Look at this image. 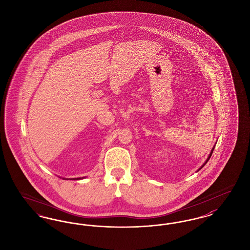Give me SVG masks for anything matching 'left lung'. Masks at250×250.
I'll return each instance as SVG.
<instances>
[{
    "label": "left lung",
    "mask_w": 250,
    "mask_h": 250,
    "mask_svg": "<svg viewBox=\"0 0 250 250\" xmlns=\"http://www.w3.org/2000/svg\"><path fill=\"white\" fill-rule=\"evenodd\" d=\"M214 148H215V146H214V147H213V148H212V150H211V152H210V154H209V155H208V159H207V161H206V162H205V164H204V165H203V166H202V167H200L199 170L201 169V168H203V167H204V166H205V165H206V164H207V163H208V160H209V159H210V157H211V155H212V152H213V150H214Z\"/></svg>",
    "instance_id": "obj_1"
}]
</instances>
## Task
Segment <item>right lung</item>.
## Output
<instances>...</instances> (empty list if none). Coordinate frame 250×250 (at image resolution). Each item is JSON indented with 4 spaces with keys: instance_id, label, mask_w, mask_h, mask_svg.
Segmentation results:
<instances>
[{
    "instance_id": "add662e5",
    "label": "right lung",
    "mask_w": 250,
    "mask_h": 250,
    "mask_svg": "<svg viewBox=\"0 0 250 250\" xmlns=\"http://www.w3.org/2000/svg\"><path fill=\"white\" fill-rule=\"evenodd\" d=\"M81 179H83V178H76V179H72V180H81ZM66 180H68V179H66Z\"/></svg>"
}]
</instances>
